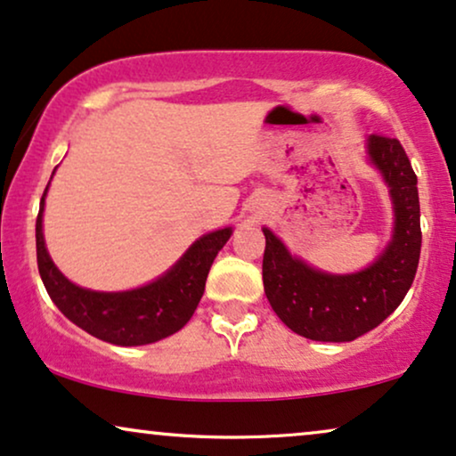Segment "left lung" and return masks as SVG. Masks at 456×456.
<instances>
[{"instance_id": "left-lung-1", "label": "left lung", "mask_w": 456, "mask_h": 456, "mask_svg": "<svg viewBox=\"0 0 456 456\" xmlns=\"http://www.w3.org/2000/svg\"><path fill=\"white\" fill-rule=\"evenodd\" d=\"M368 155L383 172L395 210L394 238L370 267L351 275L322 273L263 229L265 295L278 318L311 341L347 343L370 332L404 301L417 275L423 240L417 175L397 138L370 134Z\"/></svg>"}]
</instances>
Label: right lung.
Segmentation results:
<instances>
[{
	"instance_id": "1",
	"label": "right lung",
	"mask_w": 456,
	"mask_h": 456,
	"mask_svg": "<svg viewBox=\"0 0 456 456\" xmlns=\"http://www.w3.org/2000/svg\"><path fill=\"white\" fill-rule=\"evenodd\" d=\"M48 189V187H45ZM44 198L36 223L37 269L52 301L92 337L124 345H147L170 337L191 320L204 295L206 278L218 250L232 238V229H218L200 238L168 273L149 286L128 292H94L69 281L45 250L42 232Z\"/></svg>"
}]
</instances>
